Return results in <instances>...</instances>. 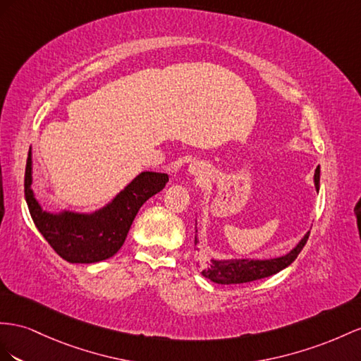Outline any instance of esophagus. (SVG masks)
<instances>
[{"label":"esophagus","mask_w":361,"mask_h":361,"mask_svg":"<svg viewBox=\"0 0 361 361\" xmlns=\"http://www.w3.org/2000/svg\"><path fill=\"white\" fill-rule=\"evenodd\" d=\"M189 172L192 175H195V177H198V178H202V177H204V173H206L204 171H202L201 166H198V164H190Z\"/></svg>","instance_id":"obj_1"}]
</instances>
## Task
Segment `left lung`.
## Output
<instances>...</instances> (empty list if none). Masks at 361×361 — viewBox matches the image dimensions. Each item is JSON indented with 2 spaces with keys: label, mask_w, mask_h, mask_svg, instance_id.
Wrapping results in <instances>:
<instances>
[{
  "label": "left lung",
  "mask_w": 361,
  "mask_h": 361,
  "mask_svg": "<svg viewBox=\"0 0 361 361\" xmlns=\"http://www.w3.org/2000/svg\"><path fill=\"white\" fill-rule=\"evenodd\" d=\"M314 184H316V189L319 190L320 168H317L316 173H314ZM308 236L310 232H307V235L300 239L299 244L295 245L291 252L283 256L271 257V259H212L210 264H206V267H202L201 273L212 282L221 285L245 283L257 279H264V277L273 276L286 269V267L299 256L302 248L308 241ZM197 243L198 239L195 236V245Z\"/></svg>",
  "instance_id": "left-lung-1"
}]
</instances>
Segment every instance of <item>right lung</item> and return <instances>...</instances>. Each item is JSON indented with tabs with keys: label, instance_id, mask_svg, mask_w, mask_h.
<instances>
[{
	"label": "right lung",
	"instance_id": "add662e5",
	"mask_svg": "<svg viewBox=\"0 0 361 361\" xmlns=\"http://www.w3.org/2000/svg\"><path fill=\"white\" fill-rule=\"evenodd\" d=\"M32 151L25 164L24 193L36 228L62 259L94 264L114 256L123 245L137 212L169 181L168 173L142 172L113 201L92 214L44 210L32 190Z\"/></svg>",
	"mask_w": 361,
	"mask_h": 361
}]
</instances>
